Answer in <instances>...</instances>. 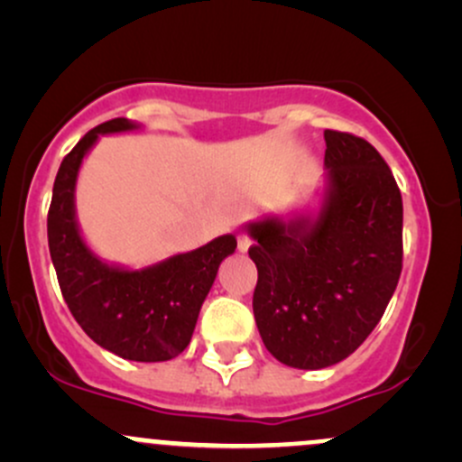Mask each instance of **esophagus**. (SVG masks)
Here are the masks:
<instances>
[{
  "instance_id": "esophagus-1",
  "label": "esophagus",
  "mask_w": 462,
  "mask_h": 462,
  "mask_svg": "<svg viewBox=\"0 0 462 462\" xmlns=\"http://www.w3.org/2000/svg\"><path fill=\"white\" fill-rule=\"evenodd\" d=\"M249 245H252V238H249V236L245 235V232H241V235L236 236V247H238V252H247Z\"/></svg>"
}]
</instances>
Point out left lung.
<instances>
[{
	"instance_id": "left-lung-1",
	"label": "left lung",
	"mask_w": 462,
	"mask_h": 462,
	"mask_svg": "<svg viewBox=\"0 0 462 462\" xmlns=\"http://www.w3.org/2000/svg\"><path fill=\"white\" fill-rule=\"evenodd\" d=\"M328 190L315 221L247 224L256 263L254 317L280 363L323 369L356 352L402 273V193L371 143L326 130Z\"/></svg>"
}]
</instances>
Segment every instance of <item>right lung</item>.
I'll return each mask as SVG.
<instances>
[{
	"instance_id": "right-lung-1",
	"label": "right lung",
	"mask_w": 462,
	"mask_h": 462,
	"mask_svg": "<svg viewBox=\"0 0 462 462\" xmlns=\"http://www.w3.org/2000/svg\"><path fill=\"white\" fill-rule=\"evenodd\" d=\"M134 128L128 119H110L88 130L67 153L47 213V241L62 298L79 328L116 356L161 363L190 343L217 269L236 249V238L224 235L141 272L108 267L93 256L79 236L73 210L78 169L99 134Z\"/></svg>"
}]
</instances>
